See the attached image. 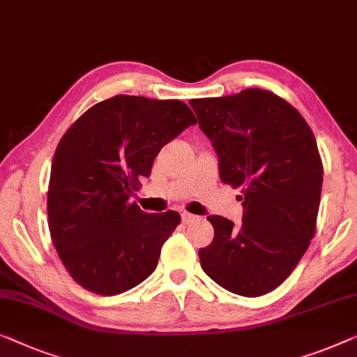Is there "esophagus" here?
<instances>
[{
	"label": "esophagus",
	"instance_id": "1",
	"mask_svg": "<svg viewBox=\"0 0 357 357\" xmlns=\"http://www.w3.org/2000/svg\"><path fill=\"white\" fill-rule=\"evenodd\" d=\"M181 218H183V222H184V225H189V222H192V221H195V220H197V216H195V215H192V213H188V211L181 213Z\"/></svg>",
	"mask_w": 357,
	"mask_h": 357
}]
</instances>
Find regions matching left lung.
<instances>
[{
	"mask_svg": "<svg viewBox=\"0 0 357 357\" xmlns=\"http://www.w3.org/2000/svg\"><path fill=\"white\" fill-rule=\"evenodd\" d=\"M220 160V178L241 188L242 225L208 216L215 237L202 269L222 289L261 296L284 282L316 232L324 168L316 137L285 99L250 88L189 100Z\"/></svg>",
	"mask_w": 357,
	"mask_h": 357,
	"instance_id": "1",
	"label": "left lung"
}]
</instances>
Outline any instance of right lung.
I'll return each instance as SVG.
<instances>
[{"label": "right lung", "mask_w": 357, "mask_h": 357, "mask_svg": "<svg viewBox=\"0 0 357 357\" xmlns=\"http://www.w3.org/2000/svg\"><path fill=\"white\" fill-rule=\"evenodd\" d=\"M197 120L181 100L119 94L88 109L57 144L47 188L52 243L72 279L93 294H123L157 268L181 222L130 197L160 149Z\"/></svg>", "instance_id": "add662e5"}]
</instances>
